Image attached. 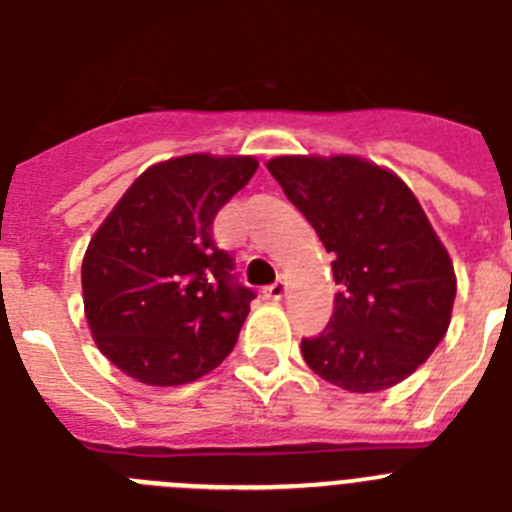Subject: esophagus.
Here are the masks:
<instances>
[{"label":"esophagus","mask_w":512,"mask_h":512,"mask_svg":"<svg viewBox=\"0 0 512 512\" xmlns=\"http://www.w3.org/2000/svg\"><path fill=\"white\" fill-rule=\"evenodd\" d=\"M264 295L269 297V300H284V297H287V279H279V282H274L271 287H266Z\"/></svg>","instance_id":"34e87169"}]
</instances>
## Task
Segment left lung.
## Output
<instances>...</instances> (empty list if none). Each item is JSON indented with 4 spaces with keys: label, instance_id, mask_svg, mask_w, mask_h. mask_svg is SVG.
Here are the masks:
<instances>
[{
    "label": "left lung",
    "instance_id": "left-lung-1",
    "mask_svg": "<svg viewBox=\"0 0 512 512\" xmlns=\"http://www.w3.org/2000/svg\"><path fill=\"white\" fill-rule=\"evenodd\" d=\"M266 169L333 253L328 328L302 341L312 372L348 392L390 390L446 336L451 256L413 189L361 156H277Z\"/></svg>",
    "mask_w": 512,
    "mask_h": 512
}]
</instances>
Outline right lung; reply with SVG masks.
<instances>
[{
  "instance_id": "obj_1",
  "label": "right lung",
  "mask_w": 512,
  "mask_h": 512,
  "mask_svg": "<svg viewBox=\"0 0 512 512\" xmlns=\"http://www.w3.org/2000/svg\"><path fill=\"white\" fill-rule=\"evenodd\" d=\"M259 161L187 153L148 166L89 241L81 292L89 330L112 364L151 387L205 377L233 351L251 289L212 243V220Z\"/></svg>"
}]
</instances>
